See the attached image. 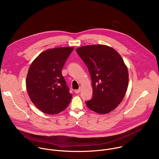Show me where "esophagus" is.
<instances>
[{"label": "esophagus", "mask_w": 159, "mask_h": 159, "mask_svg": "<svg viewBox=\"0 0 159 159\" xmlns=\"http://www.w3.org/2000/svg\"><path fill=\"white\" fill-rule=\"evenodd\" d=\"M80 92V88L75 90V94H79Z\"/></svg>", "instance_id": "esophagus-1"}]
</instances>
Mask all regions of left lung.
<instances>
[{
	"mask_svg": "<svg viewBox=\"0 0 159 159\" xmlns=\"http://www.w3.org/2000/svg\"><path fill=\"white\" fill-rule=\"evenodd\" d=\"M87 65L92 80L93 98L85 102L92 111L103 115L123 101L128 85V71L121 55L104 44L87 45L76 50Z\"/></svg>",
	"mask_w": 159,
	"mask_h": 159,
	"instance_id": "1",
	"label": "left lung"
}]
</instances>
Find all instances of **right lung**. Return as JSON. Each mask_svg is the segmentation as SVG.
I'll list each match as a JSON object with an SVG mask.
<instances>
[{"label": "right lung", "mask_w": 159, "mask_h": 159, "mask_svg": "<svg viewBox=\"0 0 159 159\" xmlns=\"http://www.w3.org/2000/svg\"><path fill=\"white\" fill-rule=\"evenodd\" d=\"M73 50V47H61L45 50L29 68L26 80L28 94L32 102L44 113L58 114L67 107L72 98L61 70Z\"/></svg>", "instance_id": "obj_1"}]
</instances>
